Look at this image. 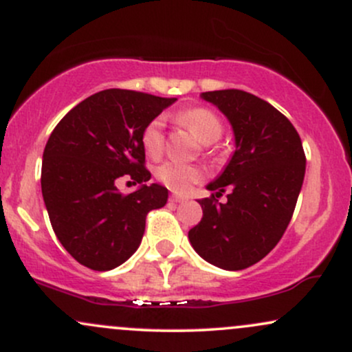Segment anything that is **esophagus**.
I'll list each match as a JSON object with an SVG mask.
<instances>
[{
    "instance_id": "34e87169",
    "label": "esophagus",
    "mask_w": 352,
    "mask_h": 352,
    "mask_svg": "<svg viewBox=\"0 0 352 352\" xmlns=\"http://www.w3.org/2000/svg\"><path fill=\"white\" fill-rule=\"evenodd\" d=\"M170 201H173V204H182V201H187V197L175 195V193H172V195H170Z\"/></svg>"
}]
</instances>
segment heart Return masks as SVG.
I'll use <instances>...</instances> for the list:
<instances>
[{
    "label": "heart",
    "instance_id": "1",
    "mask_svg": "<svg viewBox=\"0 0 352 352\" xmlns=\"http://www.w3.org/2000/svg\"><path fill=\"white\" fill-rule=\"evenodd\" d=\"M179 120L188 129H192L193 134L204 144H213L223 134V124L218 119L217 114L204 107L188 109L182 112ZM142 147L145 153L152 159L159 157L164 152V120L160 117L153 119L144 127L142 131ZM204 170L199 165L180 164V162H165L157 168V179H159L165 187L173 192L185 193L195 184L204 179Z\"/></svg>",
    "mask_w": 352,
    "mask_h": 352
}]
</instances>
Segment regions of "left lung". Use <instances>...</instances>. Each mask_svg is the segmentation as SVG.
Returning a JSON list of instances; mask_svg holds the SVG:
<instances>
[{
  "label": "left lung",
  "mask_w": 352,
  "mask_h": 352,
  "mask_svg": "<svg viewBox=\"0 0 352 352\" xmlns=\"http://www.w3.org/2000/svg\"><path fill=\"white\" fill-rule=\"evenodd\" d=\"M201 99L227 116L235 152L207 185L212 197L199 200L204 217L188 240L205 261L238 272L281 240L301 192L306 157L296 129L266 100L240 89L201 92ZM227 189L228 204H218Z\"/></svg>",
  "instance_id": "obj_1"
}]
</instances>
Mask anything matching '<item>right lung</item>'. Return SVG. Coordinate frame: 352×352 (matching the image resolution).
Returning <instances> with one entry per match:
<instances>
[{
    "instance_id": "add662e5",
    "label": "right lung",
    "mask_w": 352,
    "mask_h": 352,
    "mask_svg": "<svg viewBox=\"0 0 352 352\" xmlns=\"http://www.w3.org/2000/svg\"><path fill=\"white\" fill-rule=\"evenodd\" d=\"M175 98L106 89L84 99L56 125L43 153L41 190L52 230L80 265L107 272L142 241L145 217L167 204L168 190L147 185L142 131ZM125 176L141 187L124 196Z\"/></svg>"
}]
</instances>
